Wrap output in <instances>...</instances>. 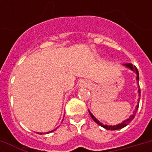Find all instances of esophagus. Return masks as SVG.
Segmentation results:
<instances>
[{
	"label": "esophagus",
	"instance_id": "obj_1",
	"mask_svg": "<svg viewBox=\"0 0 152 152\" xmlns=\"http://www.w3.org/2000/svg\"><path fill=\"white\" fill-rule=\"evenodd\" d=\"M80 86L81 88H88V87L90 86V83H89L88 80H83L80 81Z\"/></svg>",
	"mask_w": 152,
	"mask_h": 152
}]
</instances>
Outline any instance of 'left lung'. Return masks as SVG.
<instances>
[{
    "label": "left lung",
    "instance_id": "left-lung-1",
    "mask_svg": "<svg viewBox=\"0 0 152 152\" xmlns=\"http://www.w3.org/2000/svg\"><path fill=\"white\" fill-rule=\"evenodd\" d=\"M125 67H127V68H129V69H130L132 71H133L134 72H136L137 73V83H139V72H138V70H137V67L135 66V65H132V64H131V63H128V64H124ZM138 92H139V96L140 97V89H139L138 90ZM138 107H139V102H138V104L137 105V106H136V110L134 111V113H133V115L130 116L129 118H128L127 120L124 121L122 123H121V124H118V125H103L102 123H101L100 121H99L96 119V118L93 116V114L91 113L90 111H89V113H90L91 117V118H92L93 120L95 121V122L97 123L98 125H99L100 126H102V127H103L104 129H106L107 130H118V129H122V128L125 127V126H127L129 124L131 121H132V120H133V118H134L135 117V114H136V113H137V110H138Z\"/></svg>",
    "mask_w": 152,
    "mask_h": 152
}]
</instances>
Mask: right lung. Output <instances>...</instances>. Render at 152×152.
<instances>
[{
	"label": "right lung",
	"mask_w": 152,
	"mask_h": 152,
	"mask_svg": "<svg viewBox=\"0 0 152 152\" xmlns=\"http://www.w3.org/2000/svg\"><path fill=\"white\" fill-rule=\"evenodd\" d=\"M55 130V129H54ZM54 130H53V131H54ZM53 131H51V132H53ZM47 133H48V132H47ZM41 134H42V133H41Z\"/></svg>",
	"instance_id": "1"
}]
</instances>
